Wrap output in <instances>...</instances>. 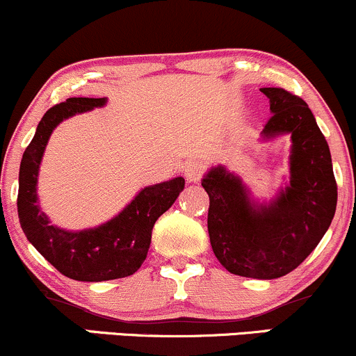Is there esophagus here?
<instances>
[{"label": "esophagus", "instance_id": "esophagus-1", "mask_svg": "<svg viewBox=\"0 0 356 356\" xmlns=\"http://www.w3.org/2000/svg\"><path fill=\"white\" fill-rule=\"evenodd\" d=\"M184 174H186V179L189 182H199L204 174V164L199 161H189L184 167Z\"/></svg>", "mask_w": 356, "mask_h": 356}]
</instances>
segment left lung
<instances>
[{
  "instance_id": "1",
  "label": "left lung",
  "mask_w": 356,
  "mask_h": 356,
  "mask_svg": "<svg viewBox=\"0 0 356 356\" xmlns=\"http://www.w3.org/2000/svg\"><path fill=\"white\" fill-rule=\"evenodd\" d=\"M273 115L263 138L291 136L289 184L257 204L238 175L222 165L204 175L209 194L212 251L232 275L275 280L296 269L318 246L337 211L332 154L306 102L284 88H261Z\"/></svg>"
}]
</instances>
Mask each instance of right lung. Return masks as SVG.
<instances>
[{
  "label": "right lung",
  "instance_id": "1",
  "mask_svg": "<svg viewBox=\"0 0 356 356\" xmlns=\"http://www.w3.org/2000/svg\"><path fill=\"white\" fill-rule=\"evenodd\" d=\"M107 99L73 97L55 105L40 120L33 140L19 165L18 218L28 241L61 275L76 281L117 280L134 275L149 252L155 220L175 202L184 189L182 177L144 187L120 214L99 227L65 231L51 226L38 207L36 182L44 147L55 127L76 113L104 107Z\"/></svg>",
  "mask_w": 356,
  "mask_h": 356
}]
</instances>
